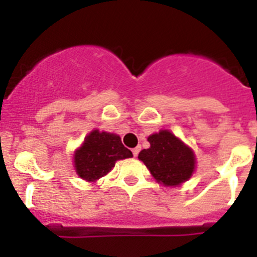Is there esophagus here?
<instances>
[{
    "mask_svg": "<svg viewBox=\"0 0 257 257\" xmlns=\"http://www.w3.org/2000/svg\"><path fill=\"white\" fill-rule=\"evenodd\" d=\"M139 152H140V147H136V148H134V149H133L134 157H138V154H139Z\"/></svg>",
    "mask_w": 257,
    "mask_h": 257,
    "instance_id": "esophagus-1",
    "label": "esophagus"
}]
</instances>
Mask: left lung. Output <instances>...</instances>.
<instances>
[{"label":"left lung","instance_id":"1","mask_svg":"<svg viewBox=\"0 0 257 257\" xmlns=\"http://www.w3.org/2000/svg\"><path fill=\"white\" fill-rule=\"evenodd\" d=\"M148 149L139 153L140 161L152 176L166 187H176L187 181L196 169V156L188 145L169 130H161L148 138Z\"/></svg>","mask_w":257,"mask_h":257}]
</instances>
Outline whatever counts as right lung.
<instances>
[{
  "mask_svg": "<svg viewBox=\"0 0 257 257\" xmlns=\"http://www.w3.org/2000/svg\"><path fill=\"white\" fill-rule=\"evenodd\" d=\"M131 157L133 153L122 144L119 136L92 130L74 152V169L81 179L95 181L105 176L114 167L115 161Z\"/></svg>",
  "mask_w": 257,
  "mask_h": 257,
  "instance_id": "1",
  "label": "right lung"
}]
</instances>
